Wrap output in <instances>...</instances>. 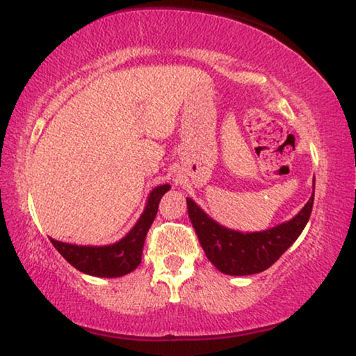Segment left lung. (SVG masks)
Here are the masks:
<instances>
[{"label": "left lung", "mask_w": 356, "mask_h": 356, "mask_svg": "<svg viewBox=\"0 0 356 356\" xmlns=\"http://www.w3.org/2000/svg\"><path fill=\"white\" fill-rule=\"evenodd\" d=\"M188 216L207 259L227 275H251L269 269L301 235L313 211L314 191L305 207L289 222L264 232L243 233L217 223L191 197Z\"/></svg>", "instance_id": "obj_1"}]
</instances>
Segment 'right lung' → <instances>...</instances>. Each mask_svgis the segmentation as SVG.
Returning <instances> with one entry per match:
<instances>
[{"mask_svg":"<svg viewBox=\"0 0 356 356\" xmlns=\"http://www.w3.org/2000/svg\"><path fill=\"white\" fill-rule=\"evenodd\" d=\"M168 189L170 184H160L150 191L139 220L120 241L104 246H89L71 245V243L56 241L51 238L53 246L72 267L87 275L113 279V277L129 274L140 264L145 235L157 216L160 199Z\"/></svg>","mask_w":356,"mask_h":356,"instance_id":"right-lung-1","label":"right lung"}]
</instances>
